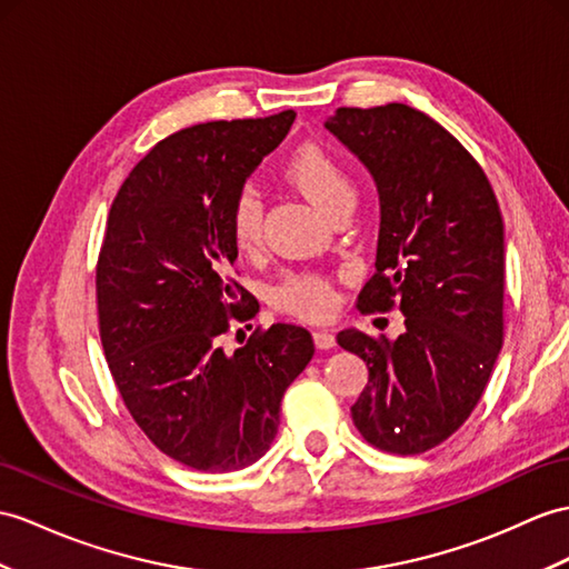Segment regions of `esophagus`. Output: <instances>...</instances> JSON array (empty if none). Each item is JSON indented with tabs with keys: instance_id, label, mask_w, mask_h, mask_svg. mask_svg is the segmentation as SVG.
Returning <instances> with one entry per match:
<instances>
[{
	"instance_id": "obj_1",
	"label": "esophagus",
	"mask_w": 569,
	"mask_h": 569,
	"mask_svg": "<svg viewBox=\"0 0 569 569\" xmlns=\"http://www.w3.org/2000/svg\"><path fill=\"white\" fill-rule=\"evenodd\" d=\"M313 342H316V348L330 350L332 345H336V336H332L330 330H313Z\"/></svg>"
}]
</instances>
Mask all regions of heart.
Masks as SVG:
<instances>
[{
  "label": "heart",
  "mask_w": 569,
  "mask_h": 569,
  "mask_svg": "<svg viewBox=\"0 0 569 569\" xmlns=\"http://www.w3.org/2000/svg\"><path fill=\"white\" fill-rule=\"evenodd\" d=\"M282 178L318 210L336 217L352 204V180L345 163L330 149L307 142L299 144L282 163ZM229 237L241 253L258 251L262 239V210L253 192H239L229 207ZM274 303L280 309L303 318H326L336 311V289L321 274H289L274 289Z\"/></svg>",
  "instance_id": "obj_1"
}]
</instances>
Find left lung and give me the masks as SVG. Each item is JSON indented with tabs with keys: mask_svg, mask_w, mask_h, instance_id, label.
I'll use <instances>...</instances> for the list:
<instances>
[{
	"mask_svg": "<svg viewBox=\"0 0 569 569\" xmlns=\"http://www.w3.org/2000/svg\"><path fill=\"white\" fill-rule=\"evenodd\" d=\"M326 128L377 180L381 227L362 313L398 309L403 336L348 328L342 350L367 362L352 422L371 447L412 456L459 429L505 340V224L470 151L406 103L338 108Z\"/></svg>",
	"mask_w": 569,
	"mask_h": 569,
	"instance_id": "left-lung-1",
	"label": "left lung"
}]
</instances>
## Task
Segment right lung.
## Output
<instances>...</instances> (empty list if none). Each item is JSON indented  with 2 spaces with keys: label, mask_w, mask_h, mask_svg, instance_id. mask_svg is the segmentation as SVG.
<instances>
[{
  "label": "right lung",
  "mask_w": 569,
  "mask_h": 569,
  "mask_svg": "<svg viewBox=\"0 0 569 569\" xmlns=\"http://www.w3.org/2000/svg\"><path fill=\"white\" fill-rule=\"evenodd\" d=\"M297 113L192 124L161 140L110 204L96 262L108 369L137 427L173 461L204 473L256 463L280 403L311 362V332L256 330L239 350L221 338L253 318L233 280L229 207Z\"/></svg>",
  "instance_id": "right-lung-1"
}]
</instances>
